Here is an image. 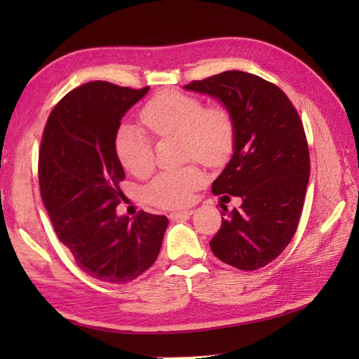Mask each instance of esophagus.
Returning <instances> with one entry per match:
<instances>
[{
    "instance_id": "esophagus-1",
    "label": "esophagus",
    "mask_w": 359,
    "mask_h": 359,
    "mask_svg": "<svg viewBox=\"0 0 359 359\" xmlns=\"http://www.w3.org/2000/svg\"><path fill=\"white\" fill-rule=\"evenodd\" d=\"M194 212V210H184V211H175L171 212V219H180V217H189Z\"/></svg>"
}]
</instances>
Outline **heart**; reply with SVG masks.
<instances>
[{
  "instance_id": "heart-1",
  "label": "heart",
  "mask_w": 359,
  "mask_h": 359,
  "mask_svg": "<svg viewBox=\"0 0 359 359\" xmlns=\"http://www.w3.org/2000/svg\"><path fill=\"white\" fill-rule=\"evenodd\" d=\"M142 121L157 137H180L182 152L207 166H217L230 157L234 147V121L222 104L205 108L201 98L163 90L143 106ZM116 154L126 171L143 177L154 166L152 142L140 128L125 123L116 135ZM196 166L163 172L148 187V199L162 208L182 207L201 185Z\"/></svg>"
}]
</instances>
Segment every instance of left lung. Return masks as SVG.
<instances>
[{
	"instance_id": "obj_1",
	"label": "left lung",
	"mask_w": 359,
	"mask_h": 359,
	"mask_svg": "<svg viewBox=\"0 0 359 359\" xmlns=\"http://www.w3.org/2000/svg\"><path fill=\"white\" fill-rule=\"evenodd\" d=\"M184 89L216 98L234 121L233 156L211 189L241 197L242 205L222 217L211 251L234 269H262L299 224L310 177L302 121L276 85L248 72L226 71Z\"/></svg>"
}]
</instances>
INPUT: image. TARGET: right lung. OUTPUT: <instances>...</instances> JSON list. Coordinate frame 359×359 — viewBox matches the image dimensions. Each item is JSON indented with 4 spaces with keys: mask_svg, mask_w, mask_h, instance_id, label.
Returning a JSON list of instances; mask_svg holds the SVG:
<instances>
[{
    "mask_svg": "<svg viewBox=\"0 0 359 359\" xmlns=\"http://www.w3.org/2000/svg\"><path fill=\"white\" fill-rule=\"evenodd\" d=\"M90 81L62 98L46 123L38 179L60 242L79 269L108 284H126L156 262L168 226L165 216L117 215L125 171L116 135L125 114L148 94Z\"/></svg>",
    "mask_w": 359,
    "mask_h": 359,
    "instance_id": "obj_1",
    "label": "right lung"
}]
</instances>
